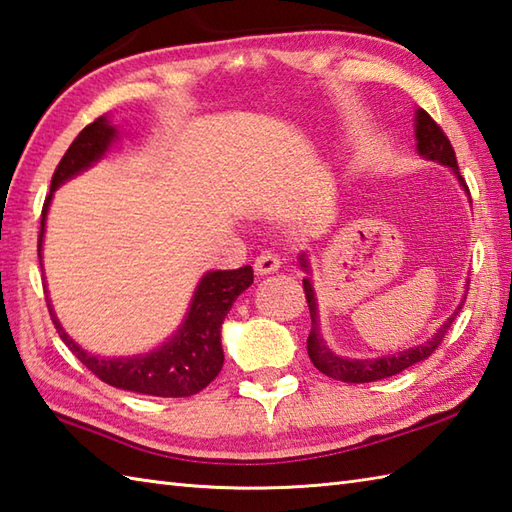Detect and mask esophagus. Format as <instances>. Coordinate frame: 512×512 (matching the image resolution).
<instances>
[{
	"mask_svg": "<svg viewBox=\"0 0 512 512\" xmlns=\"http://www.w3.org/2000/svg\"><path fill=\"white\" fill-rule=\"evenodd\" d=\"M258 274H271V271H276L280 267V256L276 252H263L254 263Z\"/></svg>",
	"mask_w": 512,
	"mask_h": 512,
	"instance_id": "obj_1",
	"label": "esophagus"
}]
</instances>
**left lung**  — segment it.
Listing matches in <instances>:
<instances>
[{
	"mask_svg": "<svg viewBox=\"0 0 512 512\" xmlns=\"http://www.w3.org/2000/svg\"><path fill=\"white\" fill-rule=\"evenodd\" d=\"M415 139H417V152H420V156H424V159H429V161H435V163L448 165V168H451L453 174L457 176V181H460V185L468 192V185L462 179L460 168H457V159H455V150H453L451 141H448V137L440 125L431 119V114L422 108L415 112ZM468 198H471V194H468ZM300 267L309 274V260L305 254L300 256ZM302 287H305V298H307L309 314H311V331L307 338L309 358H311V362H314V367L318 371L329 375V378H333V380L349 382V384H364V382L391 378V375L413 367L415 362H422L429 358L431 353L442 344L448 327L453 325L455 316L460 314V309L466 302V294H464L462 305L453 311V316L448 318L440 329H437V333L431 340H426L422 344H417V347H411V349L400 351V353H391V356H384V358L351 360V358L336 356V353L327 347V342L322 340L320 329H318V302H316V294H314V285H311L309 278H305L302 280ZM466 291H468V287H466Z\"/></svg>",
	"mask_w": 512,
	"mask_h": 512,
	"instance_id": "left-lung-1",
	"label": "left lung"
}]
</instances>
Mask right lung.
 <instances>
[{"label":"right lung","instance_id":"add662e5","mask_svg":"<svg viewBox=\"0 0 512 512\" xmlns=\"http://www.w3.org/2000/svg\"><path fill=\"white\" fill-rule=\"evenodd\" d=\"M117 139V128L110 125L106 117H99L86 125L77 139L70 143L64 159L59 161L50 181V194L41 210V232H39V263H41V243H44L46 214L52 201V192L72 176L88 170L108 152L112 141ZM254 283V269L245 265L241 269L227 271H207L198 283L192 305L187 309L183 325L174 336L163 342L159 349L143 356L132 358H97L83 351L72 340L64 327L59 325L55 311L50 307V318L55 322L59 338L66 347L97 375L101 382L123 391L156 395V398H190V395L203 391L223 369V347H221V327L232 309L234 300Z\"/></svg>","mask_w":512,"mask_h":512}]
</instances>
